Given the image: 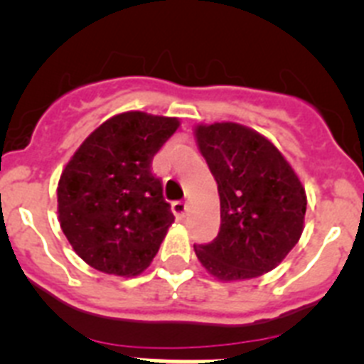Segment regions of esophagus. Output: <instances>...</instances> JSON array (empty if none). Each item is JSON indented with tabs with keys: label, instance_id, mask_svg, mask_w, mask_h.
<instances>
[{
	"label": "esophagus",
	"instance_id": "obj_1",
	"mask_svg": "<svg viewBox=\"0 0 364 364\" xmlns=\"http://www.w3.org/2000/svg\"><path fill=\"white\" fill-rule=\"evenodd\" d=\"M172 212H174V215L178 219H183L186 215V212H188V205L183 201H176L172 203Z\"/></svg>",
	"mask_w": 364,
	"mask_h": 364
}]
</instances>
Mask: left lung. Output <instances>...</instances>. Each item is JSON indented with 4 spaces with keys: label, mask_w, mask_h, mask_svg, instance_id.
I'll use <instances>...</instances> for the list:
<instances>
[{
    "label": "left lung",
    "mask_w": 364,
    "mask_h": 364,
    "mask_svg": "<svg viewBox=\"0 0 364 364\" xmlns=\"http://www.w3.org/2000/svg\"><path fill=\"white\" fill-rule=\"evenodd\" d=\"M221 203V227L194 245L199 263L219 281H243L276 268L303 234L306 194L283 154L239 123L196 127Z\"/></svg>",
    "instance_id": "obj_1"
}]
</instances>
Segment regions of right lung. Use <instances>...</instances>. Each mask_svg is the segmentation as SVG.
Listing matches in <instances>:
<instances>
[{"label": "right lung", "mask_w": 364, "mask_h": 364, "mask_svg": "<svg viewBox=\"0 0 364 364\" xmlns=\"http://www.w3.org/2000/svg\"><path fill=\"white\" fill-rule=\"evenodd\" d=\"M178 127V117L117 114L81 143L61 172V230L96 270L137 276L158 254L174 214L150 166Z\"/></svg>", "instance_id": "1"}]
</instances>
